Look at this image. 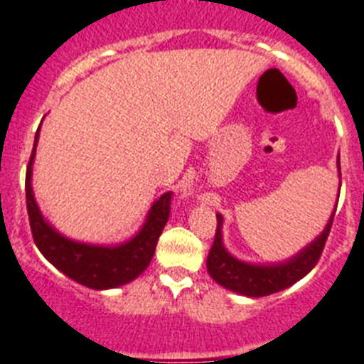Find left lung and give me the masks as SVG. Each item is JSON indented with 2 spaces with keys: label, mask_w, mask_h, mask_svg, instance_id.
<instances>
[{
  "label": "left lung",
  "mask_w": 364,
  "mask_h": 364,
  "mask_svg": "<svg viewBox=\"0 0 364 364\" xmlns=\"http://www.w3.org/2000/svg\"><path fill=\"white\" fill-rule=\"evenodd\" d=\"M337 167H339V160H337ZM333 215H336V211H332V217L328 218L326 226L321 231L319 237L311 240L308 246L302 247L301 252L295 253L294 257L282 260V262L253 264V262L237 259V257H233L228 252L226 246H224V239H222V222H224V217L217 213V233H215L210 255H208V260H205L208 273L222 288L244 295V297H264V295H272L281 290H286V288H290L297 281H301L304 275H308L314 269V266L317 264V260H319L321 253H323L324 244H326L330 228H332Z\"/></svg>",
  "instance_id": "8db88e82"
}]
</instances>
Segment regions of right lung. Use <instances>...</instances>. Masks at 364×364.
<instances>
[{"instance_id":"1","label":"right lung","mask_w":364,"mask_h":364,"mask_svg":"<svg viewBox=\"0 0 364 364\" xmlns=\"http://www.w3.org/2000/svg\"><path fill=\"white\" fill-rule=\"evenodd\" d=\"M38 140H40V129L34 136V147L27 166L25 193H27V211L32 237L45 259L63 275L91 290H111L142 275L153 259L154 247L169 218L171 193H164L162 197L153 202L142 228L125 242L89 244L73 240L60 233L50 222H47L34 198L32 164L36 156Z\"/></svg>"}]
</instances>
